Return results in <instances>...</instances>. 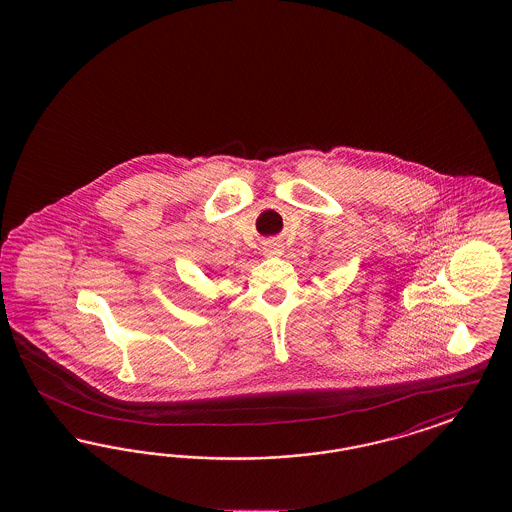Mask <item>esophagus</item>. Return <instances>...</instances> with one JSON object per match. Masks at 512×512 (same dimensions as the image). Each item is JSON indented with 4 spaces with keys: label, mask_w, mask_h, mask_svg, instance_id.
I'll use <instances>...</instances> for the list:
<instances>
[{
    "label": "esophagus",
    "mask_w": 512,
    "mask_h": 512,
    "mask_svg": "<svg viewBox=\"0 0 512 512\" xmlns=\"http://www.w3.org/2000/svg\"><path fill=\"white\" fill-rule=\"evenodd\" d=\"M280 251H282L280 244H276V242H270V244L265 247V253H267V255H280Z\"/></svg>",
    "instance_id": "1"
}]
</instances>
